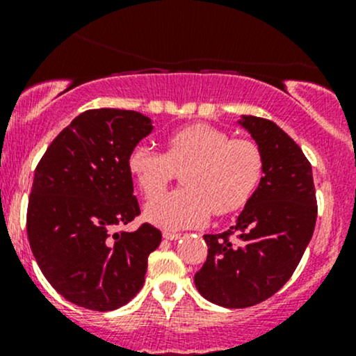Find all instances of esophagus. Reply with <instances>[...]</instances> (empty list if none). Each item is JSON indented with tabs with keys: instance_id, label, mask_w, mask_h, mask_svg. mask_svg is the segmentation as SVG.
Returning a JSON list of instances; mask_svg holds the SVG:
<instances>
[{
	"instance_id": "34e87169",
	"label": "esophagus",
	"mask_w": 356,
	"mask_h": 356,
	"mask_svg": "<svg viewBox=\"0 0 356 356\" xmlns=\"http://www.w3.org/2000/svg\"><path fill=\"white\" fill-rule=\"evenodd\" d=\"M164 239H167V241H177V239H181V234H177V232H164Z\"/></svg>"
}]
</instances>
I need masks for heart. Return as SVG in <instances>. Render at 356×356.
Here are the masks:
<instances>
[{
	"label": "heart",
	"mask_w": 356,
	"mask_h": 356,
	"mask_svg": "<svg viewBox=\"0 0 356 356\" xmlns=\"http://www.w3.org/2000/svg\"><path fill=\"white\" fill-rule=\"evenodd\" d=\"M165 154L138 145L129 155L130 174L147 197L161 194L184 174V186L159 195L145 206V219L165 231L201 227L212 212L229 214L241 209L263 177L264 157L248 138H232L226 130L192 124L167 137Z\"/></svg>",
	"instance_id": "1"
}]
</instances>
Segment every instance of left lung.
<instances>
[{"instance_id": "1", "label": "left lung", "mask_w": 356, "mask_h": 356, "mask_svg": "<svg viewBox=\"0 0 356 356\" xmlns=\"http://www.w3.org/2000/svg\"><path fill=\"white\" fill-rule=\"evenodd\" d=\"M238 124L263 152V177L231 229L204 236L209 252L194 275L197 291L224 308H248L283 288L318 212L312 165L296 142L266 118L241 115Z\"/></svg>"}]
</instances>
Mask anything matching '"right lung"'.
Instances as JSON below:
<instances>
[{"mask_svg": "<svg viewBox=\"0 0 356 356\" xmlns=\"http://www.w3.org/2000/svg\"><path fill=\"white\" fill-rule=\"evenodd\" d=\"M152 130V120L134 110H87L61 130L36 167L28 239L44 277L73 305L110 312L144 284L161 231L150 224L134 232L113 229L140 214L127 161Z\"/></svg>", "mask_w": 356, "mask_h": 356, "instance_id": "obj_1", "label": "right lung"}]
</instances>
